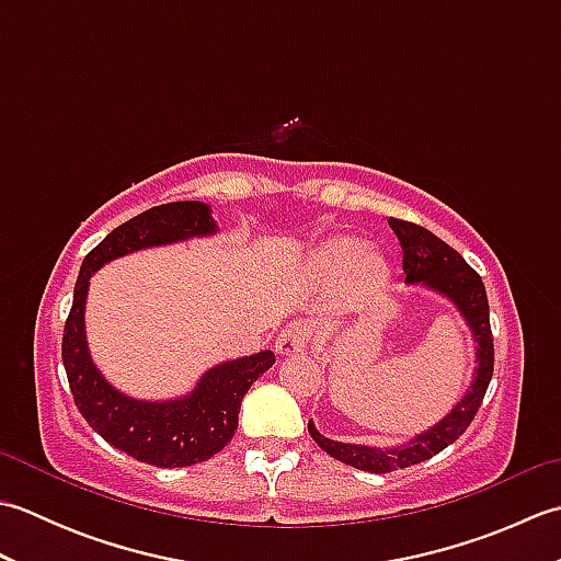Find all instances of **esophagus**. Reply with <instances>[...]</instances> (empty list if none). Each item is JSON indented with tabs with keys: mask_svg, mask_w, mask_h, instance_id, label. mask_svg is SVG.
Instances as JSON below:
<instances>
[{
	"mask_svg": "<svg viewBox=\"0 0 561 561\" xmlns=\"http://www.w3.org/2000/svg\"><path fill=\"white\" fill-rule=\"evenodd\" d=\"M308 347V328L304 323H289L284 328L277 342H274V350H277L279 356H291V354H301Z\"/></svg>",
	"mask_w": 561,
	"mask_h": 561,
	"instance_id": "obj_1",
	"label": "esophagus"
}]
</instances>
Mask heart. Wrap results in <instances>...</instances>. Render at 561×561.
Segmentation results:
<instances>
[{
  "label": "heart",
  "instance_id": "1",
  "mask_svg": "<svg viewBox=\"0 0 561 561\" xmlns=\"http://www.w3.org/2000/svg\"><path fill=\"white\" fill-rule=\"evenodd\" d=\"M313 270L323 279L340 282L350 279L356 291H371L386 277V265L371 250H362L354 238H332L313 257Z\"/></svg>",
  "mask_w": 561,
  "mask_h": 561
}]
</instances>
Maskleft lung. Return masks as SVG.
I'll use <instances>...</instances> for the list:
<instances>
[{
    "mask_svg": "<svg viewBox=\"0 0 561 561\" xmlns=\"http://www.w3.org/2000/svg\"><path fill=\"white\" fill-rule=\"evenodd\" d=\"M388 224L402 245L404 284L434 291L453 304L465 320V325L470 328V337L474 342V364L478 366H474L468 390L453 404L450 412L440 416L426 432L412 436L410 440H402L400 446L376 448L364 444H342V440L323 436L313 422H308V434L313 436L316 444L328 456L344 465H352L356 470L376 474L410 468V465L424 462L450 446L470 426L472 416L478 414L494 371L490 304H486V291L480 274L462 260L460 253H456L432 231L422 229V226L400 219H388Z\"/></svg>",
    "mask_w": 561,
    "mask_h": 561,
    "instance_id": "obj_1",
    "label": "left lung"
}]
</instances>
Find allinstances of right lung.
Wrapping results in <instances>:
<instances>
[{"mask_svg":"<svg viewBox=\"0 0 561 561\" xmlns=\"http://www.w3.org/2000/svg\"><path fill=\"white\" fill-rule=\"evenodd\" d=\"M219 231L205 202H169L117 226L83 257L75 301L65 323L62 362L77 408L111 446L157 468H187L209 460L229 444L248 388L270 371L274 354L262 350L221 362L199 376L195 388L171 400H139L117 390L93 364L87 340L91 277L108 262L137 250L183 243Z\"/></svg>","mask_w":561,"mask_h":561,"instance_id":"add662e5","label":"right lung"}]
</instances>
